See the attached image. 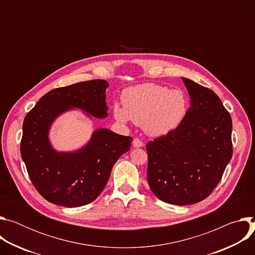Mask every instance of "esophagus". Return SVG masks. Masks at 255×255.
Masks as SVG:
<instances>
[{"label":"esophagus","mask_w":255,"mask_h":255,"mask_svg":"<svg viewBox=\"0 0 255 255\" xmlns=\"http://www.w3.org/2000/svg\"><path fill=\"white\" fill-rule=\"evenodd\" d=\"M132 144H133L134 147H142L143 145H144V143L139 138H134Z\"/></svg>","instance_id":"esophagus-1"}]
</instances>
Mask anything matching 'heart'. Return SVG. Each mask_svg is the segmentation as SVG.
I'll return each mask as SVG.
<instances>
[{"label":"heart","mask_w":255,"mask_h":255,"mask_svg":"<svg viewBox=\"0 0 255 255\" xmlns=\"http://www.w3.org/2000/svg\"><path fill=\"white\" fill-rule=\"evenodd\" d=\"M122 104L123 108L114 107L118 121L131 120L155 136L175 129L187 113V100L183 93L152 83L126 89L122 94Z\"/></svg>","instance_id":"obj_1"}]
</instances>
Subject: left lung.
Masks as SVG:
<instances>
[{"mask_svg":"<svg viewBox=\"0 0 255 255\" xmlns=\"http://www.w3.org/2000/svg\"><path fill=\"white\" fill-rule=\"evenodd\" d=\"M191 107L180 124L146 144L147 180L162 202L199 203L219 184L232 154V119L212 90L189 79Z\"/></svg>","mask_w":255,"mask_h":255,"instance_id":"left-lung-1","label":"left lung"}]
</instances>
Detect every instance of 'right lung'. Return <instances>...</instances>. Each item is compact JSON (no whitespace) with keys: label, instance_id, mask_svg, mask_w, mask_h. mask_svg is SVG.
Returning a JSON list of instances; mask_svg holds the SVG:
<instances>
[{"label":"right lung","instance_id":"right-lung-1","mask_svg":"<svg viewBox=\"0 0 255 255\" xmlns=\"http://www.w3.org/2000/svg\"><path fill=\"white\" fill-rule=\"evenodd\" d=\"M104 80H92L45 94L23 122L21 156L34 188L48 202L75 208L95 201L104 190L119 157L130 149L132 137L98 129L77 152H57L48 140L53 120L70 108L97 118L108 116Z\"/></svg>","mask_w":255,"mask_h":255}]
</instances>
